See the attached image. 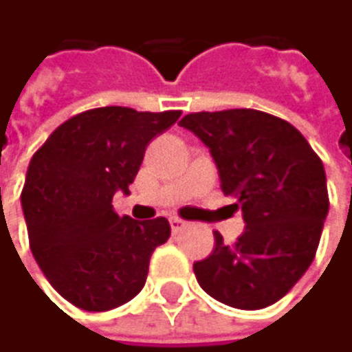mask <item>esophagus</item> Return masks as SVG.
<instances>
[{
	"label": "esophagus",
	"mask_w": 352,
	"mask_h": 352,
	"mask_svg": "<svg viewBox=\"0 0 352 352\" xmlns=\"http://www.w3.org/2000/svg\"><path fill=\"white\" fill-rule=\"evenodd\" d=\"M168 223H170V229H173V233H179V231H184L186 229V221H182L179 217H170L168 219Z\"/></svg>",
	"instance_id": "obj_1"
}]
</instances>
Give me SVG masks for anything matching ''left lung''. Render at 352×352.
Returning <instances> with one entry per match:
<instances>
[{"label": "left lung", "mask_w": 352, "mask_h": 352, "mask_svg": "<svg viewBox=\"0 0 352 352\" xmlns=\"http://www.w3.org/2000/svg\"><path fill=\"white\" fill-rule=\"evenodd\" d=\"M208 148L225 196L237 198L245 231L194 264L200 287L237 309L283 299L316 258L328 188L322 158L289 121L256 109L190 113L179 121Z\"/></svg>", "instance_id": "8db88e82"}]
</instances>
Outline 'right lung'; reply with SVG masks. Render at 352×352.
<instances>
[{"instance_id":"obj_1","label":"right lung","mask_w":352,"mask_h":352,"mask_svg":"<svg viewBox=\"0 0 352 352\" xmlns=\"http://www.w3.org/2000/svg\"><path fill=\"white\" fill-rule=\"evenodd\" d=\"M182 111L98 107L63 121L34 152L22 190L30 252L51 287L86 311L133 299L152 252L170 237L164 217L131 221L113 208L129 192L146 146Z\"/></svg>"}]
</instances>
